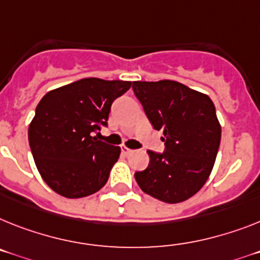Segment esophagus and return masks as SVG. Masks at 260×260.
<instances>
[{"mask_svg":"<svg viewBox=\"0 0 260 260\" xmlns=\"http://www.w3.org/2000/svg\"><path fill=\"white\" fill-rule=\"evenodd\" d=\"M121 152H123L124 154H131L134 150L129 149V148H126V147H121Z\"/></svg>","mask_w":260,"mask_h":260,"instance_id":"34e87169","label":"esophagus"}]
</instances>
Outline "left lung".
<instances>
[{"mask_svg":"<svg viewBox=\"0 0 260 260\" xmlns=\"http://www.w3.org/2000/svg\"><path fill=\"white\" fill-rule=\"evenodd\" d=\"M136 98L154 129L162 131V153L148 150L149 165L135 178L144 193L178 204L204 186L221 143V124L208 95L174 80L134 82Z\"/></svg>","mask_w":260,"mask_h":260,"instance_id":"obj_1","label":"left lung"}]
</instances>
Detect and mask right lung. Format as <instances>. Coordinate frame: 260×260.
Wrapping results in <instances>:
<instances>
[{
	"label": "right lung",
	"instance_id": "right-lung-1",
	"mask_svg": "<svg viewBox=\"0 0 260 260\" xmlns=\"http://www.w3.org/2000/svg\"><path fill=\"white\" fill-rule=\"evenodd\" d=\"M132 82L84 78L47 92L29 125L37 169L55 193L82 198L106 185L120 148L93 136Z\"/></svg>",
	"mask_w": 260,
	"mask_h": 260
}]
</instances>
